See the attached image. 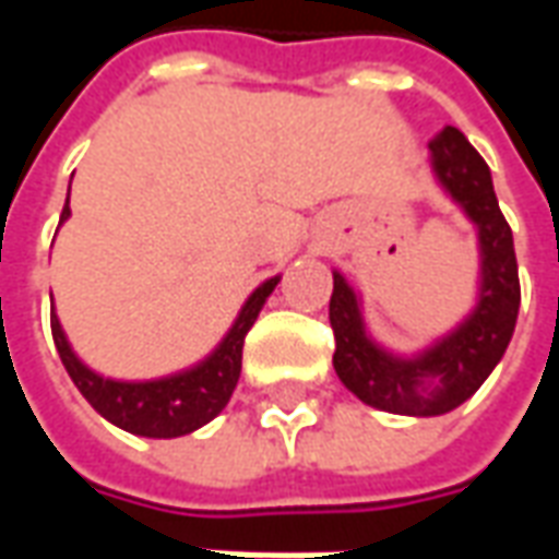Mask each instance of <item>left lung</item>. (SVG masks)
I'll return each mask as SVG.
<instances>
[{
	"mask_svg": "<svg viewBox=\"0 0 559 559\" xmlns=\"http://www.w3.org/2000/svg\"><path fill=\"white\" fill-rule=\"evenodd\" d=\"M437 182L464 209L479 233V299L449 335L416 356L383 350L365 329L359 296L332 272L329 323L335 332L332 365L341 383L368 407L401 416H443L488 380L512 341L521 305L512 230L506 224L491 170L457 128H443L428 143Z\"/></svg>",
	"mask_w": 559,
	"mask_h": 559,
	"instance_id": "8db88e82",
	"label": "left lung"
}]
</instances>
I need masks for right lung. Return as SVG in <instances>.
<instances>
[{
  "mask_svg": "<svg viewBox=\"0 0 559 559\" xmlns=\"http://www.w3.org/2000/svg\"><path fill=\"white\" fill-rule=\"evenodd\" d=\"M68 215H71V209L66 200L62 221ZM278 281L281 275L263 281L248 296V302L242 305L236 323L221 338L218 347L209 353L203 362H197L194 368L179 371V374L158 377V380H110V377L95 374L90 365L80 362L78 353L71 350L66 332L59 326V317L50 308L56 350L66 365L68 377L80 389V395L90 401L104 419L114 421L116 428L138 433V437H155V440L182 437V433L203 428L227 407L233 389L239 383V371H242L245 335L254 326L260 308L266 305L269 293L275 290Z\"/></svg>",
  "mask_w": 559,
  "mask_h": 559,
  "instance_id": "right-lung-1",
  "label": "right lung"
}]
</instances>
